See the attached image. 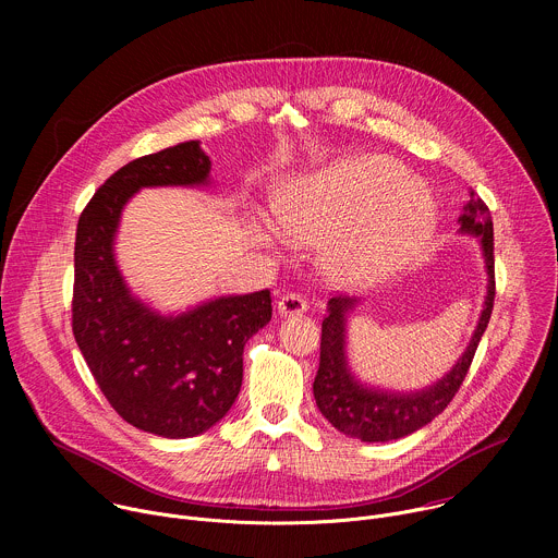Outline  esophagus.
I'll return each instance as SVG.
<instances>
[{"mask_svg": "<svg viewBox=\"0 0 558 558\" xmlns=\"http://www.w3.org/2000/svg\"><path fill=\"white\" fill-rule=\"evenodd\" d=\"M304 311H306V300L298 293H287L278 302V313L280 315H298V313H304Z\"/></svg>", "mask_w": 558, "mask_h": 558, "instance_id": "34e87169", "label": "esophagus"}]
</instances>
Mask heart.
<instances>
[{
	"mask_svg": "<svg viewBox=\"0 0 558 558\" xmlns=\"http://www.w3.org/2000/svg\"><path fill=\"white\" fill-rule=\"evenodd\" d=\"M435 220L433 192L381 154L342 158L298 181L280 205V222L295 243L345 233L325 254V269L340 284H368L402 269Z\"/></svg>",
	"mask_w": 558,
	"mask_h": 558,
	"instance_id": "heart-1",
	"label": "heart"
}]
</instances>
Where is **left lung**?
<instances>
[{
	"label": "left lung",
	"instance_id": "left-lung-1",
	"mask_svg": "<svg viewBox=\"0 0 558 558\" xmlns=\"http://www.w3.org/2000/svg\"><path fill=\"white\" fill-rule=\"evenodd\" d=\"M459 233L472 235L480 241L484 265H486V298L484 308L476 320L474 333L459 355L457 364L430 386L417 390H388L364 384L349 364L347 353V327L349 313L360 304L355 298H331L327 304V317L323 323L320 342V368L313 381V397L320 413L342 435L360 441H392L409 437L411 433L430 424L459 390L476 347L490 323L495 304V241H493V216L482 198L474 192L463 205L459 216Z\"/></svg>",
	"mask_w": 558,
	"mask_h": 558
}]
</instances>
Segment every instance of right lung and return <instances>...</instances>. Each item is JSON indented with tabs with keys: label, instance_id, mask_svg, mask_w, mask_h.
I'll list each match as a JSON object with an SVG mask.
<instances>
[{
	"label": "right lung",
	"instance_id": "right-lung-1",
	"mask_svg": "<svg viewBox=\"0 0 558 558\" xmlns=\"http://www.w3.org/2000/svg\"><path fill=\"white\" fill-rule=\"evenodd\" d=\"M201 141L147 154L114 172L76 225L72 333L110 407L134 428L187 439L216 426L243 384L247 340L271 320L269 289L161 313L128 287L114 243L143 187H207Z\"/></svg>",
	"mask_w": 558,
	"mask_h": 558
}]
</instances>
